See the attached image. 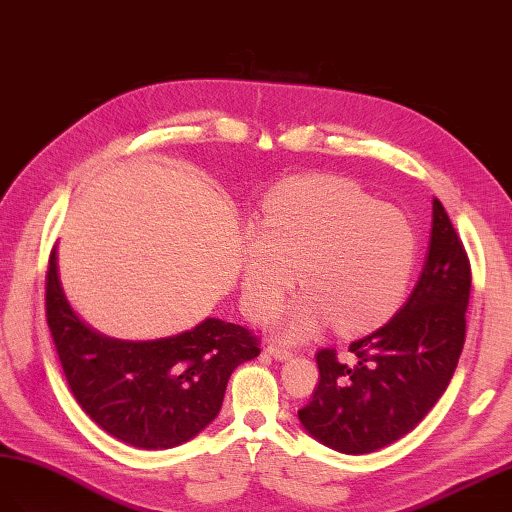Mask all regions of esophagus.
<instances>
[{
	"label": "esophagus",
	"mask_w": 512,
	"mask_h": 512,
	"mask_svg": "<svg viewBox=\"0 0 512 512\" xmlns=\"http://www.w3.org/2000/svg\"><path fill=\"white\" fill-rule=\"evenodd\" d=\"M271 357L280 359V362H286V359L293 357V351H290L288 347H280V344H269V347L265 349Z\"/></svg>",
	"instance_id": "1"
}]
</instances>
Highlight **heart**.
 Wrapping results in <instances>:
<instances>
[{
    "label": "heart",
    "mask_w": 512,
    "mask_h": 512,
    "mask_svg": "<svg viewBox=\"0 0 512 512\" xmlns=\"http://www.w3.org/2000/svg\"><path fill=\"white\" fill-rule=\"evenodd\" d=\"M416 239L407 217L342 178H306L275 189L262 217L247 232L241 260L243 306L252 319L290 303L280 329L290 340L314 334L329 321L364 331L383 321L403 297Z\"/></svg>",
    "instance_id": "b5f03b06"
}]
</instances>
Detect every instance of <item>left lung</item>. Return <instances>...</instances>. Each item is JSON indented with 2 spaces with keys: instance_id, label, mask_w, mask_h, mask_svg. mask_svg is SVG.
<instances>
[{
  "instance_id": "left-lung-1",
  "label": "left lung",
  "mask_w": 512,
  "mask_h": 512,
  "mask_svg": "<svg viewBox=\"0 0 512 512\" xmlns=\"http://www.w3.org/2000/svg\"><path fill=\"white\" fill-rule=\"evenodd\" d=\"M472 269L450 217L433 198V226L416 288L370 336L316 353L319 385L299 409L303 428L331 450L368 454L416 428L457 370L465 344Z\"/></svg>"
}]
</instances>
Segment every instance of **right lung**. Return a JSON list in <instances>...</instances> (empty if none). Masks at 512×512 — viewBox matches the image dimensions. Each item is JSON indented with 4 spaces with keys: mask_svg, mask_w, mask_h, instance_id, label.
Masks as SVG:
<instances>
[{
    "mask_svg": "<svg viewBox=\"0 0 512 512\" xmlns=\"http://www.w3.org/2000/svg\"><path fill=\"white\" fill-rule=\"evenodd\" d=\"M47 323L77 403L105 433L144 450L181 446L204 431L224 403L228 379L258 353L250 329L206 319L178 336L107 338L79 319L49 258Z\"/></svg>",
    "mask_w": 512,
    "mask_h": 512,
    "instance_id": "right-lung-1",
    "label": "right lung"
}]
</instances>
